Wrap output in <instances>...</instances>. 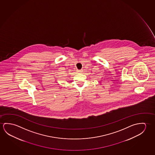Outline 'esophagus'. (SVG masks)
<instances>
[{
  "label": "esophagus",
  "instance_id": "obj_1",
  "mask_svg": "<svg viewBox=\"0 0 155 155\" xmlns=\"http://www.w3.org/2000/svg\"><path fill=\"white\" fill-rule=\"evenodd\" d=\"M83 71L82 69H80V70H79V71H78V72H79V73H81L82 71Z\"/></svg>",
  "mask_w": 155,
  "mask_h": 155
}]
</instances>
